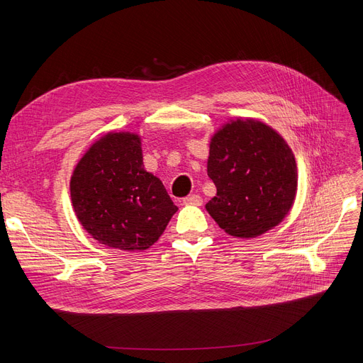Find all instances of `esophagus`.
Listing matches in <instances>:
<instances>
[{
  "label": "esophagus",
  "mask_w": 363,
  "mask_h": 363,
  "mask_svg": "<svg viewBox=\"0 0 363 363\" xmlns=\"http://www.w3.org/2000/svg\"><path fill=\"white\" fill-rule=\"evenodd\" d=\"M182 201H184V204H191V206H201L203 204V200H201V197L199 194L188 196Z\"/></svg>",
  "instance_id": "esophagus-1"
}]
</instances>
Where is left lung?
<instances>
[{
  "instance_id": "obj_1",
  "label": "left lung",
  "mask_w": 363,
  "mask_h": 363,
  "mask_svg": "<svg viewBox=\"0 0 363 363\" xmlns=\"http://www.w3.org/2000/svg\"><path fill=\"white\" fill-rule=\"evenodd\" d=\"M207 175L216 196L206 211L237 238H257L274 230L290 213L297 194L293 150L279 132L253 118L230 119L213 132Z\"/></svg>"
}]
</instances>
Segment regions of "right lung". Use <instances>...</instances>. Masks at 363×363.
<instances>
[{"label":"right lung","mask_w":363,"mask_h":363,"mask_svg":"<svg viewBox=\"0 0 363 363\" xmlns=\"http://www.w3.org/2000/svg\"><path fill=\"white\" fill-rule=\"evenodd\" d=\"M141 141L135 132H107L84 152L70 178L76 218L108 249H150L178 211L163 182L144 169Z\"/></svg>","instance_id":"obj_1"}]
</instances>
